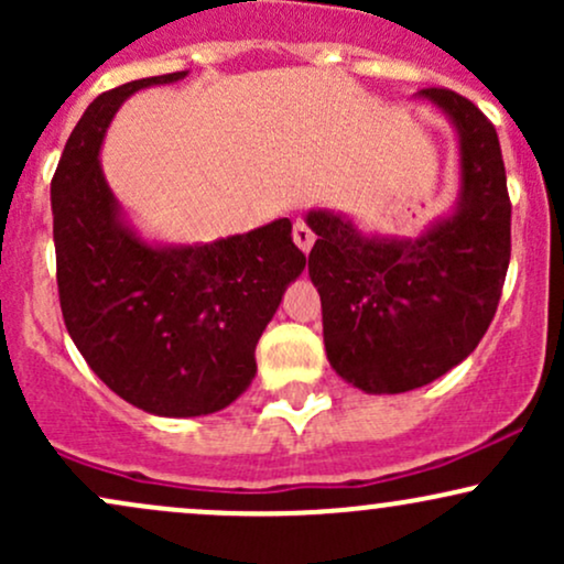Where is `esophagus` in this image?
<instances>
[{
	"label": "esophagus",
	"mask_w": 564,
	"mask_h": 564,
	"mask_svg": "<svg viewBox=\"0 0 564 564\" xmlns=\"http://www.w3.org/2000/svg\"><path fill=\"white\" fill-rule=\"evenodd\" d=\"M291 236H294V243L300 246V249L304 251V254H307V251L313 249V243H315V232L310 230V225L304 223V219H296V223H294V232H291Z\"/></svg>",
	"instance_id": "obj_1"
}]
</instances>
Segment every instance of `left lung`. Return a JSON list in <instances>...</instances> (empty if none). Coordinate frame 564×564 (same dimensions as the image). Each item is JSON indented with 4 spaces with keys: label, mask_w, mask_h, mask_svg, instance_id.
Listing matches in <instances>:
<instances>
[{
    "label": "left lung",
    "mask_w": 564,
    "mask_h": 564,
    "mask_svg": "<svg viewBox=\"0 0 564 564\" xmlns=\"http://www.w3.org/2000/svg\"><path fill=\"white\" fill-rule=\"evenodd\" d=\"M458 140V198L419 236L364 232L347 215L310 209L318 236L310 281L321 294L328 364L368 394L416 390L469 358L494 321L511 251V204L494 124L467 97L416 95Z\"/></svg>",
    "instance_id": "obj_1"
}]
</instances>
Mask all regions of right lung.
<instances>
[{"mask_svg":"<svg viewBox=\"0 0 564 564\" xmlns=\"http://www.w3.org/2000/svg\"><path fill=\"white\" fill-rule=\"evenodd\" d=\"M187 70L121 84L89 102L63 148L50 198L57 294L89 368L153 416H206L249 390L254 347L304 254L281 217L209 243H156L129 223L100 145L129 95Z\"/></svg>","mask_w":564,"mask_h":564,"instance_id":"1","label":"right lung"}]
</instances>
